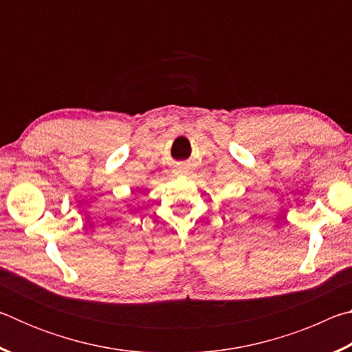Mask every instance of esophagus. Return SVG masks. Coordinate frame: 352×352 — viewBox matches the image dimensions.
Masks as SVG:
<instances>
[{
	"label": "esophagus",
	"mask_w": 352,
	"mask_h": 352,
	"mask_svg": "<svg viewBox=\"0 0 352 352\" xmlns=\"http://www.w3.org/2000/svg\"><path fill=\"white\" fill-rule=\"evenodd\" d=\"M177 174H186V169H184V168H177Z\"/></svg>",
	"instance_id": "1"
}]
</instances>
